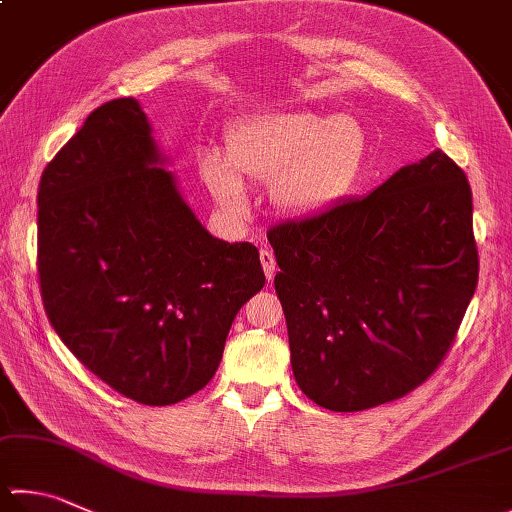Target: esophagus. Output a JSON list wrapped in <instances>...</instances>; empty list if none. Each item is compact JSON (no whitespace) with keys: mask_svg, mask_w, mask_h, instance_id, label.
I'll return each instance as SVG.
<instances>
[{"mask_svg":"<svg viewBox=\"0 0 512 512\" xmlns=\"http://www.w3.org/2000/svg\"><path fill=\"white\" fill-rule=\"evenodd\" d=\"M260 265H263V269H265L267 281H274V276H276V258L272 254V249H267V247L260 249Z\"/></svg>","mask_w":512,"mask_h":512,"instance_id":"34e87169","label":"esophagus"}]
</instances>
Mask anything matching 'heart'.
Masks as SVG:
<instances>
[{
    "label": "heart",
    "instance_id": "obj_1",
    "mask_svg": "<svg viewBox=\"0 0 512 512\" xmlns=\"http://www.w3.org/2000/svg\"><path fill=\"white\" fill-rule=\"evenodd\" d=\"M363 151L359 127L347 118L305 111L256 115L227 136V156L202 160V176L220 205H247L243 180L272 182V198L289 214L325 209L350 185Z\"/></svg>",
    "mask_w": 512,
    "mask_h": 512
}]
</instances>
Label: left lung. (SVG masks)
<instances>
[{
	"label": "left lung",
	"mask_w": 512,
	"mask_h": 512,
	"mask_svg": "<svg viewBox=\"0 0 512 512\" xmlns=\"http://www.w3.org/2000/svg\"><path fill=\"white\" fill-rule=\"evenodd\" d=\"M267 238L292 370L314 403L368 410L437 372L479 278L472 191L446 153Z\"/></svg>",
	"instance_id": "obj_1"
}]
</instances>
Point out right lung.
<instances>
[{"mask_svg": "<svg viewBox=\"0 0 512 512\" xmlns=\"http://www.w3.org/2000/svg\"><path fill=\"white\" fill-rule=\"evenodd\" d=\"M156 165L140 104L98 106L42 173L37 274L77 361L122 397L171 406L214 379L265 274L258 249L211 236Z\"/></svg>", "mask_w": 512, "mask_h": 512, "instance_id": "1", "label": "right lung"}]
</instances>
